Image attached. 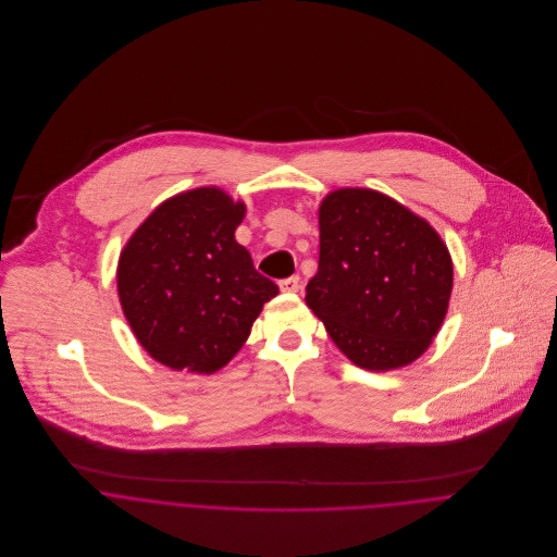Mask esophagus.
Listing matches in <instances>:
<instances>
[{"instance_id":"obj_1","label":"esophagus","mask_w":557,"mask_h":557,"mask_svg":"<svg viewBox=\"0 0 557 557\" xmlns=\"http://www.w3.org/2000/svg\"><path fill=\"white\" fill-rule=\"evenodd\" d=\"M278 287L281 292H287V294H296L302 285H300V276H287L283 281H278Z\"/></svg>"}]
</instances>
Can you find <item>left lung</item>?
Returning <instances> with one entry per match:
<instances>
[{
    "mask_svg": "<svg viewBox=\"0 0 557 557\" xmlns=\"http://www.w3.org/2000/svg\"><path fill=\"white\" fill-rule=\"evenodd\" d=\"M453 289V261L429 223L395 199L341 188L319 208V268L307 305L358 367L391 371L437 334Z\"/></svg>",
    "mask_w": 557,
    "mask_h": 557,
    "instance_id": "left-lung-1",
    "label": "left lung"
}]
</instances>
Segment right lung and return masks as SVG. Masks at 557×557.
I'll return each instance as SVG.
<instances>
[{"instance_id": "add662e5", "label": "right lung", "mask_w": 557, "mask_h": 557, "mask_svg": "<svg viewBox=\"0 0 557 557\" xmlns=\"http://www.w3.org/2000/svg\"><path fill=\"white\" fill-rule=\"evenodd\" d=\"M244 203L219 188L182 193L128 239L117 265L124 315L144 349L171 369L214 373L278 294L236 242Z\"/></svg>"}]
</instances>
